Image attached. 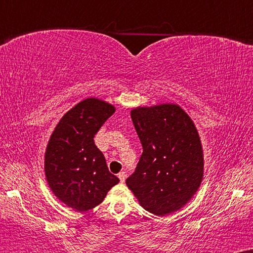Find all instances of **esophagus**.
Instances as JSON below:
<instances>
[{
  "label": "esophagus",
  "instance_id": "obj_1",
  "mask_svg": "<svg viewBox=\"0 0 253 253\" xmlns=\"http://www.w3.org/2000/svg\"><path fill=\"white\" fill-rule=\"evenodd\" d=\"M118 177H120L121 182H124V181H126V173H124V171H121V173L118 174Z\"/></svg>",
  "mask_w": 253,
  "mask_h": 253
}]
</instances>
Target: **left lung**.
I'll list each match as a JSON object with an SVG mask.
<instances>
[{"mask_svg": "<svg viewBox=\"0 0 253 253\" xmlns=\"http://www.w3.org/2000/svg\"><path fill=\"white\" fill-rule=\"evenodd\" d=\"M131 120L143 153L126 186L148 212L160 216L173 213L191 200L203 181L197 127L175 104L133 109Z\"/></svg>", "mask_w": 253, "mask_h": 253, "instance_id": "left-lung-1", "label": "left lung"}]
</instances>
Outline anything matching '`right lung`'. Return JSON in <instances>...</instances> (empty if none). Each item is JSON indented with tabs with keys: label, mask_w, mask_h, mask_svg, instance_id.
<instances>
[{
	"label": "right lung",
	"mask_w": 253,
	"mask_h": 253,
	"mask_svg": "<svg viewBox=\"0 0 253 253\" xmlns=\"http://www.w3.org/2000/svg\"><path fill=\"white\" fill-rule=\"evenodd\" d=\"M115 112L110 104L87 98L67 112L53 131L44 155V173L55 197L85 212L99 205L120 182L109 171L94 135Z\"/></svg>",
	"instance_id": "right-lung-1"
}]
</instances>
